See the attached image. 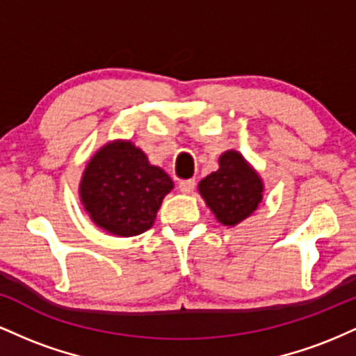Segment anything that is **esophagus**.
I'll list each match as a JSON object with an SVG mask.
<instances>
[{
	"mask_svg": "<svg viewBox=\"0 0 356 356\" xmlns=\"http://www.w3.org/2000/svg\"><path fill=\"white\" fill-rule=\"evenodd\" d=\"M179 189H181V192H184V194H191V192L195 189V181H194V179L181 181V182H179Z\"/></svg>",
	"mask_w": 356,
	"mask_h": 356,
	"instance_id": "1",
	"label": "esophagus"
}]
</instances>
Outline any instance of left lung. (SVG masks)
<instances>
[{
  "instance_id": "left-lung-1",
  "label": "left lung",
  "mask_w": 356,
  "mask_h": 356,
  "mask_svg": "<svg viewBox=\"0 0 356 356\" xmlns=\"http://www.w3.org/2000/svg\"><path fill=\"white\" fill-rule=\"evenodd\" d=\"M199 192L219 222L236 226L256 211L263 199V182L243 155L229 150L220 155L219 170L202 179Z\"/></svg>"
}]
</instances>
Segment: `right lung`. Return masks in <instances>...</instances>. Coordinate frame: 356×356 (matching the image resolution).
<instances>
[{
  "instance_id": "add662e5",
  "label": "right lung",
  "mask_w": 356,
  "mask_h": 356,
  "mask_svg": "<svg viewBox=\"0 0 356 356\" xmlns=\"http://www.w3.org/2000/svg\"><path fill=\"white\" fill-rule=\"evenodd\" d=\"M174 187L161 167L130 142H112L92 157L80 184L85 209L97 226L130 238L149 231L162 199Z\"/></svg>"
}]
</instances>
